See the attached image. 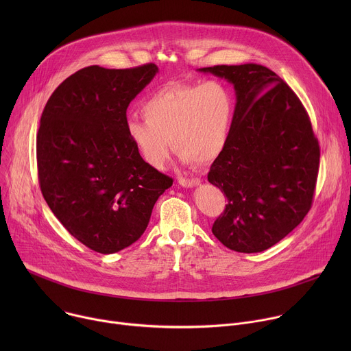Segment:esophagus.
Segmentation results:
<instances>
[{"mask_svg":"<svg viewBox=\"0 0 351 351\" xmlns=\"http://www.w3.org/2000/svg\"><path fill=\"white\" fill-rule=\"evenodd\" d=\"M178 182H179V184L183 186V187H195V186L199 184V179H197V178H190V179H187V178H179Z\"/></svg>","mask_w":351,"mask_h":351,"instance_id":"34e87169","label":"esophagus"}]
</instances>
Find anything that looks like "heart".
Instances as JSON below:
<instances>
[{"label": "heart", "mask_w": 351, "mask_h": 351, "mask_svg": "<svg viewBox=\"0 0 351 351\" xmlns=\"http://www.w3.org/2000/svg\"><path fill=\"white\" fill-rule=\"evenodd\" d=\"M233 112L234 99L226 83L172 82L145 99L144 119H130L126 132L152 168L164 167L171 143L183 164H210L228 141Z\"/></svg>", "instance_id": "obj_1"}]
</instances>
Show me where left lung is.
<instances>
[{
  "label": "left lung",
  "mask_w": 351,
  "mask_h": 351,
  "mask_svg": "<svg viewBox=\"0 0 351 351\" xmlns=\"http://www.w3.org/2000/svg\"><path fill=\"white\" fill-rule=\"evenodd\" d=\"M198 71L226 79L236 93L228 141L208 172L228 198L213 233L234 252H264L311 208L318 140L302 101L271 69L244 64Z\"/></svg>",
  "instance_id": "obj_1"
}]
</instances>
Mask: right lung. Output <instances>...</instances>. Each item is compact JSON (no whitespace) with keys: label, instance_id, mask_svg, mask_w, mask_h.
<instances>
[{"label":"right lung","instance_id":"obj_1","mask_svg":"<svg viewBox=\"0 0 351 351\" xmlns=\"http://www.w3.org/2000/svg\"><path fill=\"white\" fill-rule=\"evenodd\" d=\"M158 73L87 66L49 97L37 133L43 197L86 247L114 254L144 233L158 197L173 179L147 165L126 132L132 99Z\"/></svg>","mask_w":351,"mask_h":351}]
</instances>
